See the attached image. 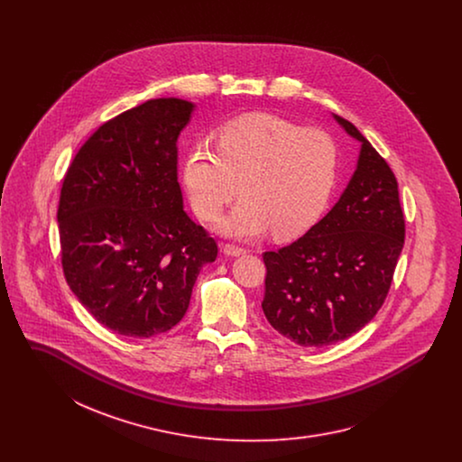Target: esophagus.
I'll return each instance as SVG.
<instances>
[{
    "mask_svg": "<svg viewBox=\"0 0 462 462\" xmlns=\"http://www.w3.org/2000/svg\"><path fill=\"white\" fill-rule=\"evenodd\" d=\"M223 253L228 256H241L245 253V249L241 245H236V244H223Z\"/></svg>",
    "mask_w": 462,
    "mask_h": 462,
    "instance_id": "obj_1",
    "label": "esophagus"
}]
</instances>
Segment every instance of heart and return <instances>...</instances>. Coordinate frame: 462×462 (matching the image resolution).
<instances>
[{
	"instance_id": "obj_1",
	"label": "heart",
	"mask_w": 462,
	"mask_h": 462,
	"mask_svg": "<svg viewBox=\"0 0 462 462\" xmlns=\"http://www.w3.org/2000/svg\"><path fill=\"white\" fill-rule=\"evenodd\" d=\"M339 168V147L330 133L303 128L272 114H247L226 123L218 149L196 145L183 162V185L200 220H218L221 232L254 239L273 228L294 239L311 228L329 204Z\"/></svg>"
}]
</instances>
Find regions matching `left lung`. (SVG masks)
<instances>
[{
    "label": "left lung",
    "instance_id": "8db88e82",
    "mask_svg": "<svg viewBox=\"0 0 462 462\" xmlns=\"http://www.w3.org/2000/svg\"><path fill=\"white\" fill-rule=\"evenodd\" d=\"M336 119L362 142L348 187L303 237L263 253L264 317L305 348L343 341L373 320L392 287L405 239L392 168L350 121Z\"/></svg>",
    "mask_w": 462,
    "mask_h": 462
}]
</instances>
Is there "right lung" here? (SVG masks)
Masks as SVG:
<instances>
[{
  "instance_id": "add662e5",
  "label": "right lung",
  "mask_w": 462,
  "mask_h": 462,
  "mask_svg": "<svg viewBox=\"0 0 462 462\" xmlns=\"http://www.w3.org/2000/svg\"><path fill=\"white\" fill-rule=\"evenodd\" d=\"M194 106L155 98L102 125L67 168L59 200L67 286L106 328L152 337L176 326L218 245L187 217L178 134Z\"/></svg>"
}]
</instances>
